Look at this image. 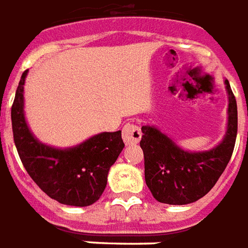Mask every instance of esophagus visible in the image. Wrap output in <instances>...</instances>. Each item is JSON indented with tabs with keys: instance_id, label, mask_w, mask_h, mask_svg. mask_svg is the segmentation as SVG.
Masks as SVG:
<instances>
[{
	"instance_id": "esophagus-1",
	"label": "esophagus",
	"mask_w": 248,
	"mask_h": 248,
	"mask_svg": "<svg viewBox=\"0 0 248 248\" xmlns=\"http://www.w3.org/2000/svg\"><path fill=\"white\" fill-rule=\"evenodd\" d=\"M141 139V129L136 124L128 123L123 128V140L126 145H135Z\"/></svg>"
}]
</instances>
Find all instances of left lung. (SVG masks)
I'll use <instances>...</instances> for the list:
<instances>
[{
	"mask_svg": "<svg viewBox=\"0 0 248 248\" xmlns=\"http://www.w3.org/2000/svg\"><path fill=\"white\" fill-rule=\"evenodd\" d=\"M227 92V125L223 139L207 151H186L157 126L142 124L146 186L158 202L168 205L193 203L216 185L234 151L238 129V109L230 83Z\"/></svg>",
	"mask_w": 248,
	"mask_h": 248,
	"instance_id": "left-lung-1",
	"label": "left lung"
}]
</instances>
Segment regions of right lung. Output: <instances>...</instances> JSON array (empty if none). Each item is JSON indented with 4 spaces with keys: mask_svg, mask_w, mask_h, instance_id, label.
Instances as JSON below:
<instances>
[{
    "mask_svg": "<svg viewBox=\"0 0 248 248\" xmlns=\"http://www.w3.org/2000/svg\"><path fill=\"white\" fill-rule=\"evenodd\" d=\"M23 72L12 107L14 142L29 176L50 198L67 206L95 203L107 186V177L124 148L122 131L102 132L80 144L58 148L39 141L25 116Z\"/></svg>",
    "mask_w": 248,
    "mask_h": 248,
    "instance_id": "add662e5",
    "label": "right lung"
}]
</instances>
